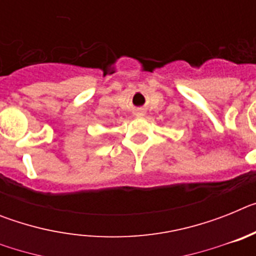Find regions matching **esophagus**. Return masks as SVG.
Instances as JSON below:
<instances>
[{
    "mask_svg": "<svg viewBox=\"0 0 256 256\" xmlns=\"http://www.w3.org/2000/svg\"><path fill=\"white\" fill-rule=\"evenodd\" d=\"M144 114V108H137V112H136V116H142Z\"/></svg>",
    "mask_w": 256,
    "mask_h": 256,
    "instance_id": "34e87169",
    "label": "esophagus"
}]
</instances>
